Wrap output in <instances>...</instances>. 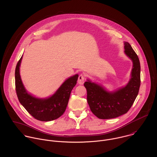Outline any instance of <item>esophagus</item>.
Masks as SVG:
<instances>
[{"label":"esophagus","instance_id":"esophagus-1","mask_svg":"<svg viewBox=\"0 0 157 157\" xmlns=\"http://www.w3.org/2000/svg\"><path fill=\"white\" fill-rule=\"evenodd\" d=\"M85 75L83 74H81L79 75L78 76V84H80V85H83L85 82Z\"/></svg>","mask_w":157,"mask_h":157}]
</instances>
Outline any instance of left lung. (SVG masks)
<instances>
[{
	"label": "left lung",
	"mask_w": 157,
	"mask_h": 157,
	"mask_svg": "<svg viewBox=\"0 0 157 157\" xmlns=\"http://www.w3.org/2000/svg\"><path fill=\"white\" fill-rule=\"evenodd\" d=\"M124 48L126 55L133 62L131 78L124 87L114 92H108L89 80L84 83L90 111L100 119L113 118L127 113L138 94L141 83L140 60L128 42H124Z\"/></svg>",
	"instance_id": "8db88e82"
}]
</instances>
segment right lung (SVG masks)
Instances as JSON below:
<instances>
[{
	"instance_id": "right-lung-1",
	"label": "right lung",
	"mask_w": 157,
	"mask_h": 157,
	"mask_svg": "<svg viewBox=\"0 0 157 157\" xmlns=\"http://www.w3.org/2000/svg\"><path fill=\"white\" fill-rule=\"evenodd\" d=\"M22 59V56L15 70L16 91L20 103L36 120L48 121L59 118L66 110L71 90L77 83L78 75L67 78L51 97L38 98L28 94L23 85L19 72Z\"/></svg>"
}]
</instances>
